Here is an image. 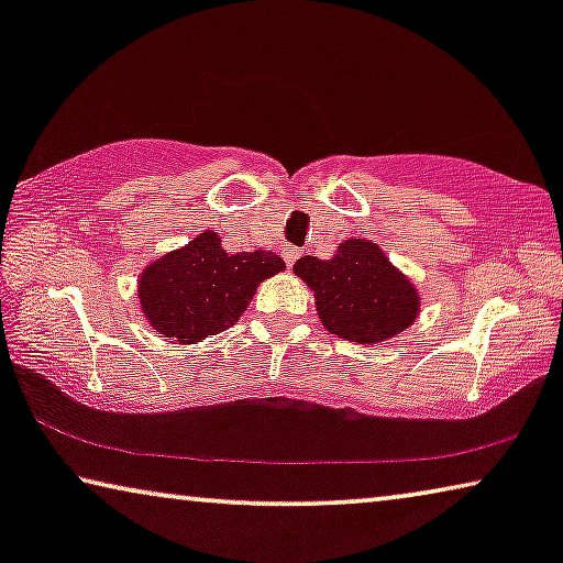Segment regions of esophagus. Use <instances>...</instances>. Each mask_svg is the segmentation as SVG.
<instances>
[{
    "mask_svg": "<svg viewBox=\"0 0 563 563\" xmlns=\"http://www.w3.org/2000/svg\"><path fill=\"white\" fill-rule=\"evenodd\" d=\"M302 256V251L299 249H284V261H287V266H295V261Z\"/></svg>",
    "mask_w": 563,
    "mask_h": 563,
    "instance_id": "esophagus-1",
    "label": "esophagus"
}]
</instances>
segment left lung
Returning <instances> with one entry per match:
<instances>
[{
    "label": "left lung",
    "mask_w": 563,
    "mask_h": 563,
    "mask_svg": "<svg viewBox=\"0 0 563 563\" xmlns=\"http://www.w3.org/2000/svg\"><path fill=\"white\" fill-rule=\"evenodd\" d=\"M295 274L312 289L322 328L343 341H391L420 314L418 287L366 238H349L325 261L302 256Z\"/></svg>",
    "instance_id": "8db88e82"
}]
</instances>
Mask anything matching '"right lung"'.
<instances>
[{"label":"right lung","mask_w":563,"mask_h":563,"mask_svg":"<svg viewBox=\"0 0 563 563\" xmlns=\"http://www.w3.org/2000/svg\"><path fill=\"white\" fill-rule=\"evenodd\" d=\"M284 268V261L272 251L228 253L220 235L205 230L143 268L137 299L161 338L191 345L238 322L258 284Z\"/></svg>","instance_id":"right-lung-1"}]
</instances>
